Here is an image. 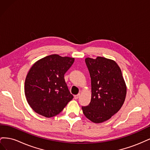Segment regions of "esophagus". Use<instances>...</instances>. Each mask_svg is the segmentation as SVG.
Here are the masks:
<instances>
[{"mask_svg":"<svg viewBox=\"0 0 150 150\" xmlns=\"http://www.w3.org/2000/svg\"><path fill=\"white\" fill-rule=\"evenodd\" d=\"M79 96H80V94H78L74 95V99H78L79 98Z\"/></svg>","mask_w":150,"mask_h":150,"instance_id":"esophagus-1","label":"esophagus"}]
</instances>
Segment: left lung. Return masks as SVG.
Segmentation results:
<instances>
[{
	"mask_svg": "<svg viewBox=\"0 0 150 150\" xmlns=\"http://www.w3.org/2000/svg\"><path fill=\"white\" fill-rule=\"evenodd\" d=\"M91 79V99L82 107L88 120L101 123L110 119L123 104L126 85L117 63L103 57L85 59Z\"/></svg>",
	"mask_w": 150,
	"mask_h": 150,
	"instance_id": "obj_1",
	"label": "left lung"
}]
</instances>
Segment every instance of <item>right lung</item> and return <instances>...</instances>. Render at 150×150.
Returning <instances> with one entry per match:
<instances>
[{
	"instance_id": "1",
	"label": "right lung",
	"mask_w": 150,
	"mask_h": 150,
	"mask_svg": "<svg viewBox=\"0 0 150 150\" xmlns=\"http://www.w3.org/2000/svg\"><path fill=\"white\" fill-rule=\"evenodd\" d=\"M74 62V57L51 54L30 67L25 80L24 92L27 101L36 113L53 117L72 100L73 96L68 89L64 74Z\"/></svg>"
}]
</instances>
